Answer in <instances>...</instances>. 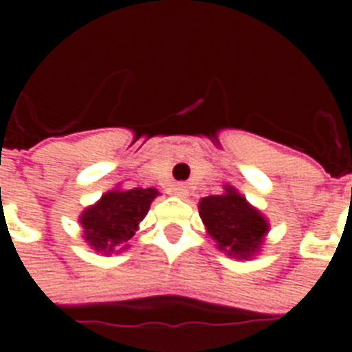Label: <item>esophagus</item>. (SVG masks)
Wrapping results in <instances>:
<instances>
[{
  "mask_svg": "<svg viewBox=\"0 0 352 352\" xmlns=\"http://www.w3.org/2000/svg\"><path fill=\"white\" fill-rule=\"evenodd\" d=\"M173 192H175V196H179V198H186L188 196V186L186 184H175V188H173Z\"/></svg>",
  "mask_w": 352,
  "mask_h": 352,
  "instance_id": "34e87169",
  "label": "esophagus"
}]
</instances>
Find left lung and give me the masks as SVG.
I'll list each match as a JSON object with an SVG mask.
<instances>
[{
  "mask_svg": "<svg viewBox=\"0 0 352 352\" xmlns=\"http://www.w3.org/2000/svg\"><path fill=\"white\" fill-rule=\"evenodd\" d=\"M198 209L207 234L226 256L249 260L262 251L270 221L232 184H224L222 194L199 199Z\"/></svg>",
  "mask_w": 352,
  "mask_h": 352,
  "instance_id": "left-lung-1",
  "label": "left lung"
}]
</instances>
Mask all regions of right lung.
<instances>
[{
	"label": "right lung",
	"mask_w": 352,
	"mask_h": 352,
	"mask_svg": "<svg viewBox=\"0 0 352 352\" xmlns=\"http://www.w3.org/2000/svg\"><path fill=\"white\" fill-rule=\"evenodd\" d=\"M156 188H120L105 192L96 204L88 206L79 214L82 239L92 251L109 256L113 252L126 251L131 237L139 230L154 198Z\"/></svg>",
	"instance_id": "right-lung-1"
}]
</instances>
